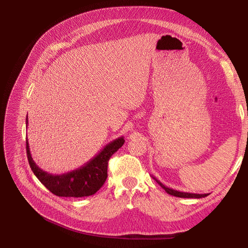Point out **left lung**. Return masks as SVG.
Here are the masks:
<instances>
[{
  "instance_id": "left-lung-1",
  "label": "left lung",
  "mask_w": 248,
  "mask_h": 248,
  "mask_svg": "<svg viewBox=\"0 0 248 248\" xmlns=\"http://www.w3.org/2000/svg\"><path fill=\"white\" fill-rule=\"evenodd\" d=\"M153 177V176H152ZM153 179L155 180V181L158 183L162 188L166 190L169 194H170V196H174V197H178V198H187V199H201V198H205L207 196H209L208 193H204V194H199V193H189V192H182V191H178V190H175V189H171V188H169V187H167L166 185H163L159 180H157L155 177H153Z\"/></svg>"
}]
</instances>
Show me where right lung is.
<instances>
[{
    "label": "right lung",
    "mask_w": 248,
    "mask_h": 248,
    "mask_svg": "<svg viewBox=\"0 0 248 248\" xmlns=\"http://www.w3.org/2000/svg\"><path fill=\"white\" fill-rule=\"evenodd\" d=\"M124 141L123 137L116 139L84 166L62 175L49 174L37 166L32 158L31 152H30L28 140L26 141V148L28 160L34 175L51 193L58 197L82 198L92 196L101 188L108 178V160L111 155L123 146Z\"/></svg>",
    "instance_id": "obj_1"
}]
</instances>
